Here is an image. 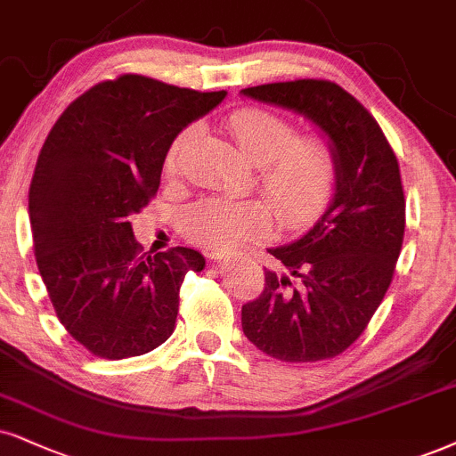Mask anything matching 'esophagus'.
I'll return each mask as SVG.
<instances>
[{
    "label": "esophagus",
    "instance_id": "34e87169",
    "mask_svg": "<svg viewBox=\"0 0 456 456\" xmlns=\"http://www.w3.org/2000/svg\"><path fill=\"white\" fill-rule=\"evenodd\" d=\"M211 260H226V254H211Z\"/></svg>",
    "mask_w": 456,
    "mask_h": 456
}]
</instances>
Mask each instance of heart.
I'll return each mask as SVG.
<instances>
[{
	"label": "heart",
	"instance_id": "obj_1",
	"mask_svg": "<svg viewBox=\"0 0 456 456\" xmlns=\"http://www.w3.org/2000/svg\"><path fill=\"white\" fill-rule=\"evenodd\" d=\"M230 137L247 160L260 167V185L277 209L281 222L305 226L323 209L336 182L331 145L319 134L296 137V128L273 111L243 108L226 120ZM196 128H185L167 154V171H175ZM273 228V209L260 199H205L183 217L190 239L207 249H232Z\"/></svg>",
	"mask_w": 456,
	"mask_h": 456
}]
</instances>
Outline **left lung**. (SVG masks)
Here are the masks:
<instances>
[{"instance_id":"8db88e82","label":"left lung","mask_w":456,"mask_h":456,"mask_svg":"<svg viewBox=\"0 0 456 456\" xmlns=\"http://www.w3.org/2000/svg\"><path fill=\"white\" fill-rule=\"evenodd\" d=\"M240 94L306 118L336 159L328 209L300 239L268 249L285 271L264 268V291L240 325L281 362L331 359L362 336L391 285L406 228L400 165L379 122L338 84L274 82Z\"/></svg>"}]
</instances>
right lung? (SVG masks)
<instances>
[{
	"label": "right lung",
	"mask_w": 456,
	"mask_h": 456,
	"mask_svg": "<svg viewBox=\"0 0 456 456\" xmlns=\"http://www.w3.org/2000/svg\"><path fill=\"white\" fill-rule=\"evenodd\" d=\"M224 97L126 73L77 97L48 133L29 188L33 249L56 317L93 355H143L175 330L179 288L205 257L142 254L131 216L159 192L177 134Z\"/></svg>",
	"instance_id": "obj_1"
}]
</instances>
